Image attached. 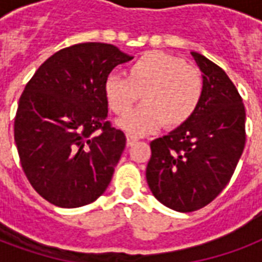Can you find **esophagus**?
<instances>
[{"label": "esophagus", "instance_id": "34e87169", "mask_svg": "<svg viewBox=\"0 0 262 262\" xmlns=\"http://www.w3.org/2000/svg\"><path fill=\"white\" fill-rule=\"evenodd\" d=\"M139 140V137H136V136L133 135H126V144L130 147V145H133V144L136 143Z\"/></svg>", "mask_w": 262, "mask_h": 262}]
</instances>
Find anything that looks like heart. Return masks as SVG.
Here are the masks:
<instances>
[{
	"instance_id": "heart-1",
	"label": "heart",
	"mask_w": 262,
	"mask_h": 262,
	"mask_svg": "<svg viewBox=\"0 0 262 262\" xmlns=\"http://www.w3.org/2000/svg\"><path fill=\"white\" fill-rule=\"evenodd\" d=\"M204 80L195 67L164 51H148L129 68V76L110 73L104 80V96L113 113L126 114L143 98L144 104L118 121L132 135H148L166 123L181 126L199 108Z\"/></svg>"
}]
</instances>
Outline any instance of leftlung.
I'll return each mask as SVG.
<instances>
[{
    "instance_id": "1",
    "label": "left lung",
    "mask_w": 262,
    "mask_h": 262,
    "mask_svg": "<svg viewBox=\"0 0 262 262\" xmlns=\"http://www.w3.org/2000/svg\"><path fill=\"white\" fill-rule=\"evenodd\" d=\"M203 73L199 108L189 121L151 143L147 182L166 207L193 212L230 182L246 141L245 106L226 72L191 51Z\"/></svg>"
}]
</instances>
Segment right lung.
Wrapping results in <instances>:
<instances>
[{"label": "right lung", "mask_w": 262, "mask_h": 262, "mask_svg": "<svg viewBox=\"0 0 262 262\" xmlns=\"http://www.w3.org/2000/svg\"><path fill=\"white\" fill-rule=\"evenodd\" d=\"M133 57L88 42L47 58L27 83L14 141L35 190L61 208L94 203L108 186L126 137L107 121L104 80Z\"/></svg>", "instance_id": "1"}]
</instances>
